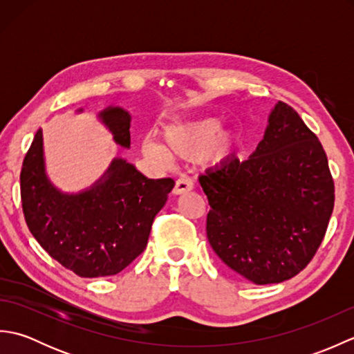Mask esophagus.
<instances>
[{"mask_svg":"<svg viewBox=\"0 0 354 354\" xmlns=\"http://www.w3.org/2000/svg\"><path fill=\"white\" fill-rule=\"evenodd\" d=\"M193 189V183L190 181L189 178H179L176 184H175V189H173V193L175 194H184L187 192H190Z\"/></svg>","mask_w":354,"mask_h":354,"instance_id":"34e87169","label":"esophagus"}]
</instances>
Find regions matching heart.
I'll list each match as a JSON object with an SVG mask.
<instances>
[{
  "mask_svg": "<svg viewBox=\"0 0 354 354\" xmlns=\"http://www.w3.org/2000/svg\"><path fill=\"white\" fill-rule=\"evenodd\" d=\"M221 129L222 122L216 117L169 126L162 132L164 146L145 138L141 141V152L160 164H167L170 156L179 160H196L205 152L209 161L221 162L236 152L239 142L236 131H221Z\"/></svg>",
  "mask_w": 354,
  "mask_h": 354,
  "instance_id": "heart-1",
  "label": "heart"
}]
</instances>
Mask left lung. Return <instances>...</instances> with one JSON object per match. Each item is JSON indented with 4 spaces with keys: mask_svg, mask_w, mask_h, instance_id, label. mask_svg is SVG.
Instances as JSON below:
<instances>
[{
    "mask_svg": "<svg viewBox=\"0 0 354 354\" xmlns=\"http://www.w3.org/2000/svg\"><path fill=\"white\" fill-rule=\"evenodd\" d=\"M207 237L225 265L255 284L295 277L326 236L335 183L318 137L278 102L246 161L231 158L199 176Z\"/></svg>",
    "mask_w": 354,
    "mask_h": 354,
    "instance_id": "obj_1",
    "label": "left lung"
}]
</instances>
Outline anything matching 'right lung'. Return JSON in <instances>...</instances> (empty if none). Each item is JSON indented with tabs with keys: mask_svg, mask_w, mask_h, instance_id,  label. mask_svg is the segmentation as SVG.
Instances as JSON below:
<instances>
[{
	"mask_svg": "<svg viewBox=\"0 0 354 354\" xmlns=\"http://www.w3.org/2000/svg\"><path fill=\"white\" fill-rule=\"evenodd\" d=\"M117 145L131 146V115L122 108L100 112ZM26 223L51 259L84 278L109 277L146 250L158 212L175 181L149 179L117 158L91 189L66 194L45 175L42 129L36 132L21 169Z\"/></svg>",
	"mask_w": 354,
	"mask_h": 354,
	"instance_id": "obj_1",
	"label": "right lung"
}]
</instances>
